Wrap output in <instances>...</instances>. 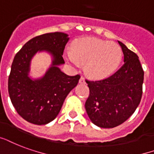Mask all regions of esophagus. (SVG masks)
<instances>
[{
    "label": "esophagus",
    "instance_id": "1",
    "mask_svg": "<svg viewBox=\"0 0 154 154\" xmlns=\"http://www.w3.org/2000/svg\"><path fill=\"white\" fill-rule=\"evenodd\" d=\"M79 83L80 84H85V79L83 76H81V78L79 79Z\"/></svg>",
    "mask_w": 154,
    "mask_h": 154
}]
</instances>
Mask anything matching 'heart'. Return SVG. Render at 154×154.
<instances>
[{
  "mask_svg": "<svg viewBox=\"0 0 154 154\" xmlns=\"http://www.w3.org/2000/svg\"><path fill=\"white\" fill-rule=\"evenodd\" d=\"M66 59L75 66L86 64L88 75L105 79L111 75L122 61V51L118 44L97 38H83L74 43L73 51L66 54Z\"/></svg>",
  "mask_w": 154,
  "mask_h": 154,
  "instance_id": "b5f03b06",
  "label": "heart"
}]
</instances>
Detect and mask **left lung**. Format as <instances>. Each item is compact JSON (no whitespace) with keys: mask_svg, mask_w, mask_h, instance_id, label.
I'll return each mask as SVG.
<instances>
[{"mask_svg":"<svg viewBox=\"0 0 154 154\" xmlns=\"http://www.w3.org/2000/svg\"><path fill=\"white\" fill-rule=\"evenodd\" d=\"M124 64L108 78L87 80L89 96L85 109L90 120L103 128H113L130 118L142 97L144 70L138 56L119 41Z\"/></svg>","mask_w":154,"mask_h":154,"instance_id":"1","label":"left lung"}]
</instances>
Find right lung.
<instances>
[{"label":"right lung","instance_id":"right-lung-1","mask_svg":"<svg viewBox=\"0 0 154 154\" xmlns=\"http://www.w3.org/2000/svg\"><path fill=\"white\" fill-rule=\"evenodd\" d=\"M68 35L46 33L32 38L16 54L8 79V91L13 106L27 122L45 125L59 114L65 99L77 85L79 75L70 76L57 66L65 63L62 57ZM50 51L54 57L52 66L40 80L28 77L32 57L38 51Z\"/></svg>","mask_w":154,"mask_h":154}]
</instances>
